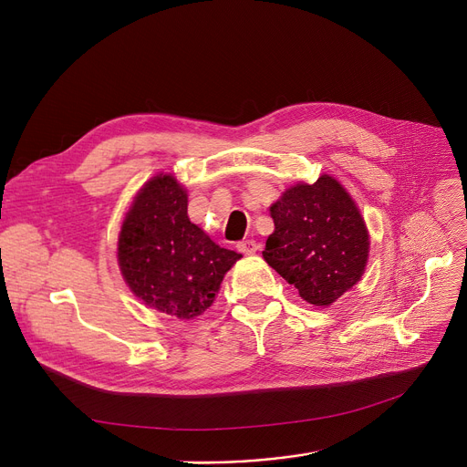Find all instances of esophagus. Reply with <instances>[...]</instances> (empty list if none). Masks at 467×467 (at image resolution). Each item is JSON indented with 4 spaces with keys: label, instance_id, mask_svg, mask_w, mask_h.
<instances>
[{
    "label": "esophagus",
    "instance_id": "34e87169",
    "mask_svg": "<svg viewBox=\"0 0 467 467\" xmlns=\"http://www.w3.org/2000/svg\"><path fill=\"white\" fill-rule=\"evenodd\" d=\"M238 252H242L244 255H254L259 250V244L255 240H242L236 244Z\"/></svg>",
    "mask_w": 467,
    "mask_h": 467
}]
</instances>
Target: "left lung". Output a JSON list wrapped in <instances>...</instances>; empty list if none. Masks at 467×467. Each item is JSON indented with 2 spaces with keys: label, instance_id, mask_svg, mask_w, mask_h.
<instances>
[{
  "label": "left lung",
  "instance_id": "left-lung-1",
  "mask_svg": "<svg viewBox=\"0 0 467 467\" xmlns=\"http://www.w3.org/2000/svg\"><path fill=\"white\" fill-rule=\"evenodd\" d=\"M265 261L314 306H329L361 280L369 257L365 221L335 178L297 183L271 206Z\"/></svg>",
  "mask_w": 467,
  "mask_h": 467
}]
</instances>
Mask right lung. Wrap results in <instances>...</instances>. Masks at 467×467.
Returning <instances> with one entry per match:
<instances>
[{
  "label": "right lung",
  "instance_id": "add662e5",
  "mask_svg": "<svg viewBox=\"0 0 467 467\" xmlns=\"http://www.w3.org/2000/svg\"><path fill=\"white\" fill-rule=\"evenodd\" d=\"M240 257L191 223L187 192L171 174H159L140 189L117 242L120 273L134 296L180 320L212 306Z\"/></svg>",
  "mask_w": 467,
  "mask_h": 467
}]
</instances>
